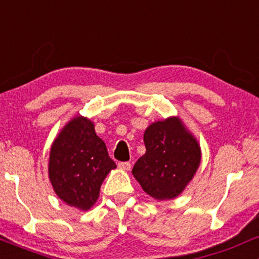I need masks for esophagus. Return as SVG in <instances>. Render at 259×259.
Masks as SVG:
<instances>
[{"instance_id": "1", "label": "esophagus", "mask_w": 259, "mask_h": 259, "mask_svg": "<svg viewBox=\"0 0 259 259\" xmlns=\"http://www.w3.org/2000/svg\"><path fill=\"white\" fill-rule=\"evenodd\" d=\"M118 167H120L121 170H130V168H131V162L130 161H121V162H118Z\"/></svg>"}]
</instances>
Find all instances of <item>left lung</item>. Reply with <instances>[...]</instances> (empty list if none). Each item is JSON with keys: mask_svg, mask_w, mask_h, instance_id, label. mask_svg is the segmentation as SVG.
<instances>
[{"mask_svg": "<svg viewBox=\"0 0 259 259\" xmlns=\"http://www.w3.org/2000/svg\"><path fill=\"white\" fill-rule=\"evenodd\" d=\"M147 152L132 174L145 193L164 200L179 196L200 162L198 142L176 117L152 123L144 132Z\"/></svg>", "mask_w": 259, "mask_h": 259, "instance_id": "8db88e82", "label": "left lung"}]
</instances>
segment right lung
I'll list each match as a JSON object with an SVG mask.
<instances>
[{
    "label": "right lung",
    "mask_w": 259,
    "mask_h": 259,
    "mask_svg": "<svg viewBox=\"0 0 259 259\" xmlns=\"http://www.w3.org/2000/svg\"><path fill=\"white\" fill-rule=\"evenodd\" d=\"M115 167L93 122L82 116L69 121L51 147V185L71 207L88 210L97 202L104 179Z\"/></svg>",
    "instance_id": "1"
}]
</instances>
